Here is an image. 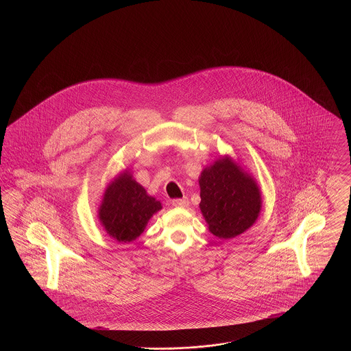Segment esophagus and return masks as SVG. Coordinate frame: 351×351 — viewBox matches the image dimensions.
<instances>
[{"mask_svg":"<svg viewBox=\"0 0 351 351\" xmlns=\"http://www.w3.org/2000/svg\"><path fill=\"white\" fill-rule=\"evenodd\" d=\"M172 205L176 206V208H186L188 206V199H176V200H172Z\"/></svg>","mask_w":351,"mask_h":351,"instance_id":"34e87169","label":"esophagus"}]
</instances>
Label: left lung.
<instances>
[{
    "mask_svg": "<svg viewBox=\"0 0 351 351\" xmlns=\"http://www.w3.org/2000/svg\"><path fill=\"white\" fill-rule=\"evenodd\" d=\"M199 184L201 213L210 233L230 239L254 225L262 208L261 189L232 158H219L205 168Z\"/></svg>",
    "mask_w": 351,
    "mask_h": 351,
    "instance_id": "1",
    "label": "left lung"
}]
</instances>
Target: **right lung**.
<instances>
[{
    "label": "right lung",
    "mask_w": 351,
    "mask_h": 351,
    "mask_svg": "<svg viewBox=\"0 0 351 351\" xmlns=\"http://www.w3.org/2000/svg\"><path fill=\"white\" fill-rule=\"evenodd\" d=\"M162 209L129 171L119 173L104 192L99 218L105 232L118 242H132L143 233L147 222Z\"/></svg>",
    "instance_id": "add662e5"
}]
</instances>
